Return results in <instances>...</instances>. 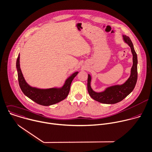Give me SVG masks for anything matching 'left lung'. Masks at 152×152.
I'll return each instance as SVG.
<instances>
[{"label":"left lung","mask_w":152,"mask_h":152,"mask_svg":"<svg viewBox=\"0 0 152 152\" xmlns=\"http://www.w3.org/2000/svg\"><path fill=\"white\" fill-rule=\"evenodd\" d=\"M124 41L131 48L132 54L133 65L131 69V74L128 79L122 84H116L105 88L101 92H96L91 87L92 77L88 74L87 79V90L89 95L94 100L106 104H114L122 101L128 95H129L134 90L137 81V55L134 50L133 44L131 39L123 35Z\"/></svg>","instance_id":"8db88e82"}]
</instances>
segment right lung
<instances>
[{"label": "right lung", "instance_id": "1", "mask_svg": "<svg viewBox=\"0 0 152 152\" xmlns=\"http://www.w3.org/2000/svg\"><path fill=\"white\" fill-rule=\"evenodd\" d=\"M16 68L19 85L23 93L36 103L44 106H50L65 99L69 94L71 84L73 79L78 73V71H76L71 75L65 80L64 85L61 87L43 89L30 86L26 81L20 68V54L17 59Z\"/></svg>", "mask_w": 152, "mask_h": 152}]
</instances>
